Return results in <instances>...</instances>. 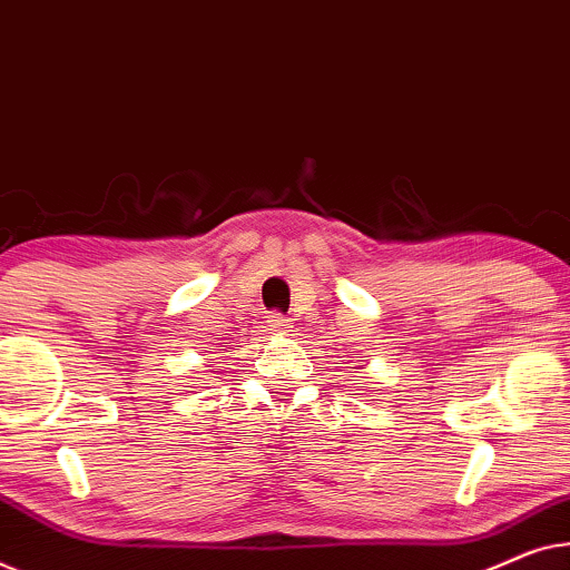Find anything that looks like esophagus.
I'll return each mask as SVG.
<instances>
[{
    "label": "esophagus",
    "mask_w": 570,
    "mask_h": 570,
    "mask_svg": "<svg viewBox=\"0 0 570 570\" xmlns=\"http://www.w3.org/2000/svg\"><path fill=\"white\" fill-rule=\"evenodd\" d=\"M288 325H292V320L284 317L282 312H271L268 320H266V327L271 333H282V331H286Z\"/></svg>",
    "instance_id": "esophagus-1"
}]
</instances>
